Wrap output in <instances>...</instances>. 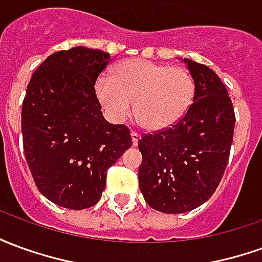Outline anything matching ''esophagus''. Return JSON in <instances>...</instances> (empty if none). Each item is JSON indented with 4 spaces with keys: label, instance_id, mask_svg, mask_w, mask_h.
Instances as JSON below:
<instances>
[{
    "label": "esophagus",
    "instance_id": "1",
    "mask_svg": "<svg viewBox=\"0 0 262 262\" xmlns=\"http://www.w3.org/2000/svg\"><path fill=\"white\" fill-rule=\"evenodd\" d=\"M130 136H132V144H133V146H137V143H139V139H140L139 133H137V132L132 130Z\"/></svg>",
    "mask_w": 262,
    "mask_h": 262
}]
</instances>
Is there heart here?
Here are the masks:
<instances>
[{
  "label": "heart",
  "instance_id": "1",
  "mask_svg": "<svg viewBox=\"0 0 262 262\" xmlns=\"http://www.w3.org/2000/svg\"><path fill=\"white\" fill-rule=\"evenodd\" d=\"M95 92L111 119H126L133 103L139 125L161 130L178 122L191 106L195 81L182 67L129 59L115 67L111 78H99Z\"/></svg>",
  "mask_w": 262,
  "mask_h": 262
}]
</instances>
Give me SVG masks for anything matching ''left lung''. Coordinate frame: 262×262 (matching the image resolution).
<instances>
[{
    "label": "left lung",
    "mask_w": 262,
    "mask_h": 262,
    "mask_svg": "<svg viewBox=\"0 0 262 262\" xmlns=\"http://www.w3.org/2000/svg\"><path fill=\"white\" fill-rule=\"evenodd\" d=\"M193 102L170 127L139 139V187L150 208L185 213L208 201L229 163L236 115L225 84L208 66L185 59Z\"/></svg>",
    "instance_id": "left-lung-1"
}]
</instances>
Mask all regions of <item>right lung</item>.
Listing matches in <instances>:
<instances>
[{
  "instance_id": "obj_1",
  "label": "right lung",
  "mask_w": 262,
  "mask_h": 262,
  "mask_svg": "<svg viewBox=\"0 0 262 262\" xmlns=\"http://www.w3.org/2000/svg\"><path fill=\"white\" fill-rule=\"evenodd\" d=\"M111 54L73 48L49 56L22 102L26 163L39 192L61 208L94 206L106 172L132 146L129 127L105 120L95 94Z\"/></svg>"
}]
</instances>
